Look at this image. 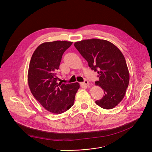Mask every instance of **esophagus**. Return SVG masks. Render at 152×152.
I'll return each mask as SVG.
<instances>
[{
    "label": "esophagus",
    "instance_id": "34e87169",
    "mask_svg": "<svg viewBox=\"0 0 152 152\" xmlns=\"http://www.w3.org/2000/svg\"><path fill=\"white\" fill-rule=\"evenodd\" d=\"M83 83H84V84H85V85H87V86H88V85L89 84V82L88 81H87V80H85V81H84V82Z\"/></svg>",
    "mask_w": 152,
    "mask_h": 152
}]
</instances>
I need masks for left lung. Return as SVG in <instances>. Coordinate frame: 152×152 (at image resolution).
I'll list each match as a JSON object with an SVG mask.
<instances>
[{
  "instance_id": "obj_1",
  "label": "left lung",
  "mask_w": 152,
  "mask_h": 152,
  "mask_svg": "<svg viewBox=\"0 0 152 152\" xmlns=\"http://www.w3.org/2000/svg\"><path fill=\"white\" fill-rule=\"evenodd\" d=\"M76 49L97 71L100 86L104 95L96 104L104 109H112L120 103L129 83V73L123 54L113 44L99 39H85L74 44Z\"/></svg>"
}]
</instances>
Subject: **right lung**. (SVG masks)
I'll use <instances>...</instances> for the list:
<instances>
[{"instance_id": "obj_1", "label": "right lung", "mask_w": 152, "mask_h": 152, "mask_svg": "<svg viewBox=\"0 0 152 152\" xmlns=\"http://www.w3.org/2000/svg\"><path fill=\"white\" fill-rule=\"evenodd\" d=\"M73 42L56 41L40 44L29 63L28 83L34 97L50 112L61 114L73 105L75 95L80 87L78 83H57L56 73L62 55Z\"/></svg>"}]
</instances>
